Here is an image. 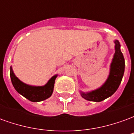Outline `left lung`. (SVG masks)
Here are the masks:
<instances>
[{"mask_svg":"<svg viewBox=\"0 0 134 134\" xmlns=\"http://www.w3.org/2000/svg\"><path fill=\"white\" fill-rule=\"evenodd\" d=\"M115 53L110 65V72L108 78L96 90L89 92L80 91L81 96L85 100L93 102H100L113 95L121 84L125 70V60L121 51V44L118 40H114Z\"/></svg>","mask_w":134,"mask_h":134,"instance_id":"obj_1","label":"left lung"}]
</instances>
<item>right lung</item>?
Returning a JSON list of instances; mask_svg holds the SVG:
<instances>
[{"label": "right lung", "instance_id": "add662e5", "mask_svg": "<svg viewBox=\"0 0 134 134\" xmlns=\"http://www.w3.org/2000/svg\"><path fill=\"white\" fill-rule=\"evenodd\" d=\"M57 75H58L57 74L52 76L44 85L34 86L26 84L20 80L13 72L12 66L10 67V77L15 90L31 102H40L51 97Z\"/></svg>", "mask_w": 134, "mask_h": 134}]
</instances>
